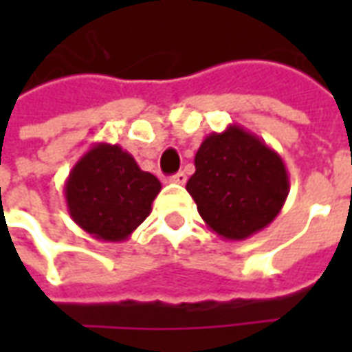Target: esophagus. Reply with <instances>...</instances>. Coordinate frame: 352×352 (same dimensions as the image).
<instances>
[{
	"mask_svg": "<svg viewBox=\"0 0 352 352\" xmlns=\"http://www.w3.org/2000/svg\"><path fill=\"white\" fill-rule=\"evenodd\" d=\"M169 181L177 184H184L186 183V175H184V171H179V173H175V175L169 177Z\"/></svg>",
	"mask_w": 352,
	"mask_h": 352,
	"instance_id": "obj_1",
	"label": "esophagus"
}]
</instances>
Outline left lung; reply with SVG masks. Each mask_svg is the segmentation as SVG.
Masks as SVG:
<instances>
[{
    "mask_svg": "<svg viewBox=\"0 0 352 352\" xmlns=\"http://www.w3.org/2000/svg\"><path fill=\"white\" fill-rule=\"evenodd\" d=\"M186 190L217 236L241 241L264 230L287 201L290 181L279 154L237 124L209 133Z\"/></svg>",
    "mask_w": 352,
    "mask_h": 352,
    "instance_id": "1",
    "label": "left lung"
}]
</instances>
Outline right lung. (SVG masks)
Returning <instances> with one entry per match:
<instances>
[{"mask_svg":"<svg viewBox=\"0 0 352 352\" xmlns=\"http://www.w3.org/2000/svg\"><path fill=\"white\" fill-rule=\"evenodd\" d=\"M160 181L139 168L130 153L96 143L73 166L65 181V204L73 222L100 241H124L153 211Z\"/></svg>","mask_w":352,"mask_h":352,"instance_id":"obj_1","label":"right lung"}]
</instances>
